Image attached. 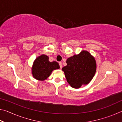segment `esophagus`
<instances>
[{
    "label": "esophagus",
    "mask_w": 122,
    "mask_h": 122,
    "mask_svg": "<svg viewBox=\"0 0 122 122\" xmlns=\"http://www.w3.org/2000/svg\"><path fill=\"white\" fill-rule=\"evenodd\" d=\"M59 65H60V68L61 69L62 68V63L61 62H59Z\"/></svg>",
    "instance_id": "esophagus-1"
}]
</instances>
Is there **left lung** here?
Masks as SVG:
<instances>
[{
  "label": "left lung",
  "mask_w": 122,
  "mask_h": 122,
  "mask_svg": "<svg viewBox=\"0 0 122 122\" xmlns=\"http://www.w3.org/2000/svg\"><path fill=\"white\" fill-rule=\"evenodd\" d=\"M62 68L67 82L74 88L88 84L95 75L96 63L94 57L86 51L69 57Z\"/></svg>",
  "instance_id": "obj_1"
}]
</instances>
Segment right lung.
<instances>
[{
	"label": "right lung",
	"mask_w": 122,
	"mask_h": 122,
	"mask_svg": "<svg viewBox=\"0 0 122 122\" xmlns=\"http://www.w3.org/2000/svg\"><path fill=\"white\" fill-rule=\"evenodd\" d=\"M49 57L46 55H41L35 60L32 67V75L36 79L44 81L48 78L53 71L60 68L56 61H49Z\"/></svg>",
	"instance_id": "1"
}]
</instances>
